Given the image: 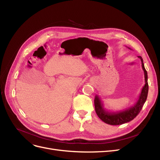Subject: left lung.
I'll list each match as a JSON object with an SVG mask.
<instances>
[{
	"mask_svg": "<svg viewBox=\"0 0 160 160\" xmlns=\"http://www.w3.org/2000/svg\"><path fill=\"white\" fill-rule=\"evenodd\" d=\"M129 49H131L130 48ZM138 57L141 59L142 67L144 72L145 85L143 87L141 93H140L136 103L128 109L112 112V111H109L104 108L102 101L98 95H95V97L94 104L95 112L98 117L105 123L112 125H118L131 122L139 114L146 102L148 93V72L144 67L142 57L141 56H138Z\"/></svg>",
	"mask_w": 160,
	"mask_h": 160,
	"instance_id": "left-lung-1",
	"label": "left lung"
}]
</instances>
